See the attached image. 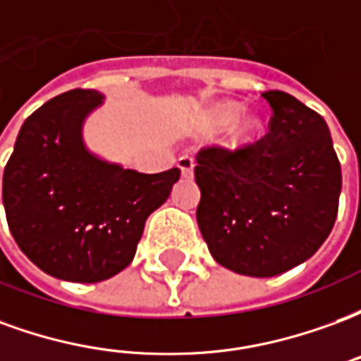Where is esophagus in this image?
I'll list each match as a JSON object with an SVG mask.
<instances>
[{"instance_id": "esophagus-1", "label": "esophagus", "mask_w": 361, "mask_h": 361, "mask_svg": "<svg viewBox=\"0 0 361 361\" xmlns=\"http://www.w3.org/2000/svg\"><path fill=\"white\" fill-rule=\"evenodd\" d=\"M178 166H180L181 173L185 176V178H189V176H193V168H195V160L191 157H181L180 160H178Z\"/></svg>"}]
</instances>
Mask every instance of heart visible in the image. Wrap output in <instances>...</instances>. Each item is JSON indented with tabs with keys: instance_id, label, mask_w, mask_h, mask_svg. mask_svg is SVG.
Masks as SVG:
<instances>
[{
	"instance_id": "b5f03b06",
	"label": "heart",
	"mask_w": 361,
	"mask_h": 361,
	"mask_svg": "<svg viewBox=\"0 0 361 361\" xmlns=\"http://www.w3.org/2000/svg\"><path fill=\"white\" fill-rule=\"evenodd\" d=\"M238 111H240V104H222V106H219L211 114L209 126L220 127L230 123L226 131L228 141L232 142V145H245V142H250L257 135L261 121H259L255 114H240V116H235Z\"/></svg>"
}]
</instances>
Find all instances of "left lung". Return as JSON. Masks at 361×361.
I'll return each mask as SVG.
<instances>
[{
    "label": "left lung",
    "mask_w": 361,
    "mask_h": 361,
    "mask_svg": "<svg viewBox=\"0 0 361 361\" xmlns=\"http://www.w3.org/2000/svg\"><path fill=\"white\" fill-rule=\"evenodd\" d=\"M269 133L243 149L197 154V222L219 265L276 276L323 245L336 220L342 176L331 131L317 111L267 90Z\"/></svg>",
    "instance_id": "left-lung-1"
}]
</instances>
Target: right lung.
<instances>
[{"instance_id":"1","label":"right lung","mask_w":361,"mask_h":361,"mask_svg":"<svg viewBox=\"0 0 361 361\" xmlns=\"http://www.w3.org/2000/svg\"><path fill=\"white\" fill-rule=\"evenodd\" d=\"M96 90L51 98L27 118L4 172L7 224L38 269L69 282H100L135 257L145 222L170 197L180 170L141 173L96 157L85 119Z\"/></svg>"}]
</instances>
